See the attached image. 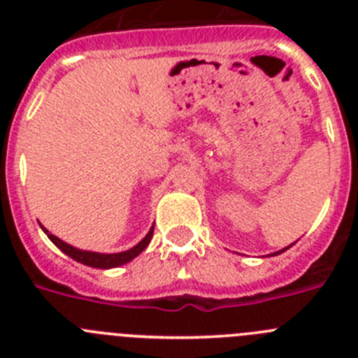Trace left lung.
<instances>
[{"label":"left lung","mask_w":358,"mask_h":358,"mask_svg":"<svg viewBox=\"0 0 358 358\" xmlns=\"http://www.w3.org/2000/svg\"><path fill=\"white\" fill-rule=\"evenodd\" d=\"M289 248H290V245H289ZM289 248H285V249H281V251H278V252H274V256H276V255H280V252H283V251H287V249H289Z\"/></svg>","instance_id":"obj_1"}]
</instances>
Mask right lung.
Here are the masks:
<instances>
[{
  "label": "right lung",
  "mask_w": 358,
  "mask_h": 358,
  "mask_svg": "<svg viewBox=\"0 0 358 358\" xmlns=\"http://www.w3.org/2000/svg\"><path fill=\"white\" fill-rule=\"evenodd\" d=\"M43 231L48 235V238L55 243L57 248L61 249L64 255H68L69 258L78 262V264H84L87 265V267H94V268H113V267H120V265L129 264V262L134 260L136 256L140 255V252L145 251V248L150 243L152 235H154V226L150 227V231H148L147 235H145V238L141 240L140 243H136L134 248H131L129 251H123V252H110V255H106V252L82 251V249L73 248V245H69V243L62 242L61 238H57V236L52 235L46 227H43Z\"/></svg>",
  "instance_id": "1"
}]
</instances>
